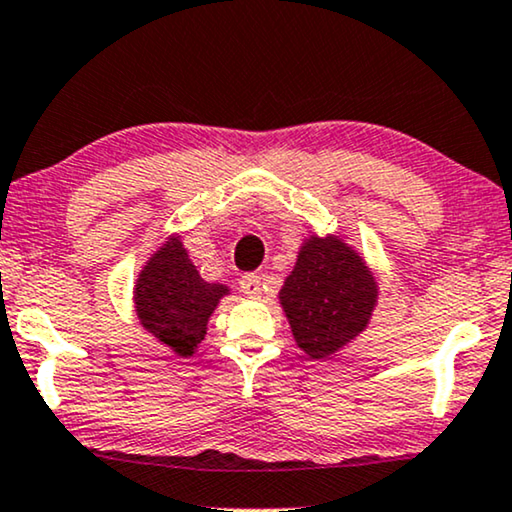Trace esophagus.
Instances as JSON below:
<instances>
[{"mask_svg":"<svg viewBox=\"0 0 512 512\" xmlns=\"http://www.w3.org/2000/svg\"><path fill=\"white\" fill-rule=\"evenodd\" d=\"M238 288H241L243 295L260 297L262 295V278L257 274H245L241 281H238Z\"/></svg>","mask_w":512,"mask_h":512,"instance_id":"1","label":"esophagus"}]
</instances>
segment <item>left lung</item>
I'll list each match as a JSON object with an SVG mask.
<instances>
[{
	"label": "left lung",
	"mask_w": 512,
	"mask_h": 512,
	"mask_svg": "<svg viewBox=\"0 0 512 512\" xmlns=\"http://www.w3.org/2000/svg\"><path fill=\"white\" fill-rule=\"evenodd\" d=\"M278 297L299 349L325 358L365 330L377 283L349 245L335 236H311Z\"/></svg>",
	"instance_id": "obj_1"
}]
</instances>
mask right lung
Returning <instances> with one entry per match:
<instances>
[{
  "instance_id": "right-lung-1",
  "label": "right lung",
  "mask_w": 512,
  "mask_h": 512,
  "mask_svg": "<svg viewBox=\"0 0 512 512\" xmlns=\"http://www.w3.org/2000/svg\"><path fill=\"white\" fill-rule=\"evenodd\" d=\"M220 283H208L189 260L180 238H170L140 271L135 311L147 332L177 356H192L206 337L210 313L227 295Z\"/></svg>"
}]
</instances>
